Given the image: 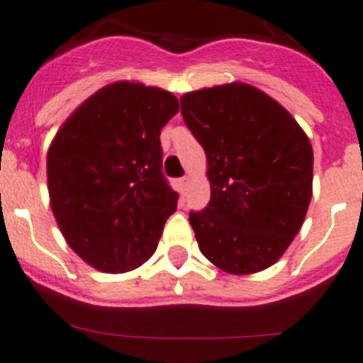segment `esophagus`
Masks as SVG:
<instances>
[{"instance_id":"esophagus-1","label":"esophagus","mask_w":363,"mask_h":363,"mask_svg":"<svg viewBox=\"0 0 363 363\" xmlns=\"http://www.w3.org/2000/svg\"><path fill=\"white\" fill-rule=\"evenodd\" d=\"M186 186H189V177H183V178H180V189H182V192H183V194L186 192Z\"/></svg>"}]
</instances>
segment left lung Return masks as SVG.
I'll return each instance as SVG.
<instances>
[{
	"label": "left lung",
	"instance_id": "1",
	"mask_svg": "<svg viewBox=\"0 0 363 363\" xmlns=\"http://www.w3.org/2000/svg\"><path fill=\"white\" fill-rule=\"evenodd\" d=\"M180 104L211 186L208 206L189 215L199 250L228 274L272 267L311 203V141L281 104L243 82L185 93Z\"/></svg>",
	"mask_w": 363,
	"mask_h": 363
}]
</instances>
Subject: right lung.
Returning <instances> with one entry per match:
<instances>
[{
	"mask_svg": "<svg viewBox=\"0 0 363 363\" xmlns=\"http://www.w3.org/2000/svg\"><path fill=\"white\" fill-rule=\"evenodd\" d=\"M178 109L173 93L113 82L82 102L52 139V213L72 250L96 270L141 267L177 211L178 194L162 173L160 130Z\"/></svg>",
	"mask_w": 363,
	"mask_h": 363,
	"instance_id": "right-lung-1",
	"label": "right lung"
}]
</instances>
